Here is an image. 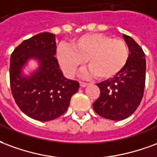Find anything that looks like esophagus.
I'll return each instance as SVG.
<instances>
[{"label": "esophagus", "mask_w": 157, "mask_h": 157, "mask_svg": "<svg viewBox=\"0 0 157 157\" xmlns=\"http://www.w3.org/2000/svg\"><path fill=\"white\" fill-rule=\"evenodd\" d=\"M79 83H80V86L82 87V88H84V87H86L87 85H88V83H85V82H82V81H81V82H79Z\"/></svg>", "instance_id": "esophagus-1"}]
</instances>
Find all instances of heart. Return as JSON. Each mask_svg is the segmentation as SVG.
Returning <instances> with one entry per match:
<instances>
[{
	"mask_svg": "<svg viewBox=\"0 0 157 157\" xmlns=\"http://www.w3.org/2000/svg\"><path fill=\"white\" fill-rule=\"evenodd\" d=\"M58 63L67 76L75 75L87 60L86 76L95 75L100 79L115 76L126 64L129 49L119 38H112L100 33H90L75 40L71 47L59 46L57 52Z\"/></svg>",
	"mask_w": 157,
	"mask_h": 157,
	"instance_id": "1",
	"label": "heart"
}]
</instances>
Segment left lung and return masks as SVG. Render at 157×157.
<instances>
[{"mask_svg": "<svg viewBox=\"0 0 157 157\" xmlns=\"http://www.w3.org/2000/svg\"><path fill=\"white\" fill-rule=\"evenodd\" d=\"M129 48V58L124 68L115 77L99 83V99L93 104L100 116L122 121L136 111L144 94L146 63L145 53L137 42L123 34Z\"/></svg>", "mask_w": 157, "mask_h": 157, "instance_id": "8db88e82", "label": "left lung"}]
</instances>
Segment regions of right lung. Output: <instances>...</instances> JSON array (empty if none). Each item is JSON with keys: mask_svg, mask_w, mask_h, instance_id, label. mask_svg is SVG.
<instances>
[{"mask_svg": "<svg viewBox=\"0 0 157 157\" xmlns=\"http://www.w3.org/2000/svg\"><path fill=\"white\" fill-rule=\"evenodd\" d=\"M55 39L52 33H39L23 41L11 53V94L21 111L39 121H52L64 114L79 88L78 81L66 78L59 68ZM30 59L36 60L39 67L26 76L22 69Z\"/></svg>", "mask_w": 157, "mask_h": 157, "instance_id": "obj_1", "label": "right lung"}]
</instances>
